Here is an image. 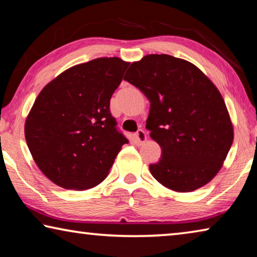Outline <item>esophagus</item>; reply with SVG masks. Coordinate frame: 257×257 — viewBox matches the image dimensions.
<instances>
[{
	"mask_svg": "<svg viewBox=\"0 0 257 257\" xmlns=\"http://www.w3.org/2000/svg\"><path fill=\"white\" fill-rule=\"evenodd\" d=\"M135 138H136L137 144L141 145V144H143V143L146 142V139H147L146 133L143 129H139V130H137V133L135 134Z\"/></svg>",
	"mask_w": 257,
	"mask_h": 257,
	"instance_id": "obj_1",
	"label": "esophagus"
}]
</instances>
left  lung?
Instances as JSON below:
<instances>
[{"instance_id": "8db88e82", "label": "left lung", "mask_w": 257, "mask_h": 257, "mask_svg": "<svg viewBox=\"0 0 257 257\" xmlns=\"http://www.w3.org/2000/svg\"><path fill=\"white\" fill-rule=\"evenodd\" d=\"M123 79L150 101L146 128L162 150L150 171L169 189L187 193L210 182L222 167L233 128L222 96L188 61L150 54L132 63Z\"/></svg>"}]
</instances>
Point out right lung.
<instances>
[{
  "label": "right lung",
  "instance_id": "1",
  "mask_svg": "<svg viewBox=\"0 0 257 257\" xmlns=\"http://www.w3.org/2000/svg\"><path fill=\"white\" fill-rule=\"evenodd\" d=\"M129 63L99 58L68 69L35 101L25 136L41 171L66 189L84 190L105 179L128 139L116 127L110 99Z\"/></svg>",
  "mask_w": 257,
  "mask_h": 257
}]
</instances>
